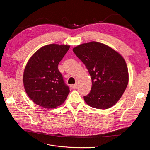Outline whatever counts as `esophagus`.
Returning a JSON list of instances; mask_svg holds the SVG:
<instances>
[{
	"instance_id": "34e87169",
	"label": "esophagus",
	"mask_w": 150,
	"mask_h": 150,
	"mask_svg": "<svg viewBox=\"0 0 150 150\" xmlns=\"http://www.w3.org/2000/svg\"><path fill=\"white\" fill-rule=\"evenodd\" d=\"M77 86H78V84L76 83V84H72V85H71V87L72 88H74V89H75V88H77Z\"/></svg>"
}]
</instances>
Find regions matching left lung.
Segmentation results:
<instances>
[{"instance_id":"left-lung-1","label":"left lung","mask_w":150,"mask_h":150,"mask_svg":"<svg viewBox=\"0 0 150 150\" xmlns=\"http://www.w3.org/2000/svg\"><path fill=\"white\" fill-rule=\"evenodd\" d=\"M73 51L91 76V91L84 96L86 104L98 109L113 106L128 83V68L124 58L110 47L96 42L78 45Z\"/></svg>"}]
</instances>
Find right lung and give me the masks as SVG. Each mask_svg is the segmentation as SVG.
Listing matches in <instances>:
<instances>
[{"label":"right lung","instance_id":"right-lung-1","mask_svg":"<svg viewBox=\"0 0 150 150\" xmlns=\"http://www.w3.org/2000/svg\"><path fill=\"white\" fill-rule=\"evenodd\" d=\"M70 46L51 44L40 48L28 62L23 76L25 91L36 104L46 108L62 105L70 92L58 69Z\"/></svg>","mask_w":150,"mask_h":150}]
</instances>
